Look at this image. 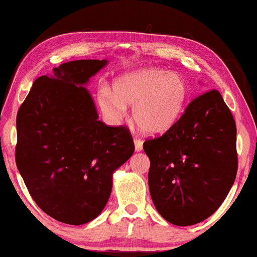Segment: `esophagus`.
Masks as SVG:
<instances>
[{
	"label": "esophagus",
	"mask_w": 257,
	"mask_h": 257,
	"mask_svg": "<svg viewBox=\"0 0 257 257\" xmlns=\"http://www.w3.org/2000/svg\"><path fill=\"white\" fill-rule=\"evenodd\" d=\"M133 142H135V149H136L137 152H139V151L143 150V140L142 139L137 138V137H136Z\"/></svg>",
	"instance_id": "1"
}]
</instances>
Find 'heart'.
I'll return each mask as SVG.
<instances>
[{
	"label": "heart",
	"mask_w": 257,
	"mask_h": 257,
	"mask_svg": "<svg viewBox=\"0 0 257 257\" xmlns=\"http://www.w3.org/2000/svg\"><path fill=\"white\" fill-rule=\"evenodd\" d=\"M113 91L103 87L98 93L104 114L119 120L126 114V105H131L136 124L152 136L163 135L177 122L187 98L184 79L159 69L119 77L113 83Z\"/></svg>",
	"instance_id": "b5f03b06"
}]
</instances>
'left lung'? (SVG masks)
I'll list each match as a JSON object with an SVG mask.
<instances>
[{
	"mask_svg": "<svg viewBox=\"0 0 257 257\" xmlns=\"http://www.w3.org/2000/svg\"><path fill=\"white\" fill-rule=\"evenodd\" d=\"M143 146L154 206L177 226L212 215L236 178V125L215 89L194 98L168 131Z\"/></svg>",
	"mask_w": 257,
	"mask_h": 257,
	"instance_id": "8db88e82",
	"label": "left lung"
}]
</instances>
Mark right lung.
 I'll use <instances>...</instances> for the list:
<instances>
[{
	"instance_id": "1",
	"label": "right lung",
	"mask_w": 257,
	"mask_h": 257,
	"mask_svg": "<svg viewBox=\"0 0 257 257\" xmlns=\"http://www.w3.org/2000/svg\"><path fill=\"white\" fill-rule=\"evenodd\" d=\"M106 63L68 62L38 77L17 112V168L34 201L59 222L78 226L99 215L112 173L135 152L127 126L98 120L83 86Z\"/></svg>"
}]
</instances>
